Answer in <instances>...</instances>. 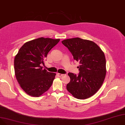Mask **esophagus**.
Masks as SVG:
<instances>
[{
  "label": "esophagus",
  "instance_id": "obj_1",
  "mask_svg": "<svg viewBox=\"0 0 125 125\" xmlns=\"http://www.w3.org/2000/svg\"><path fill=\"white\" fill-rule=\"evenodd\" d=\"M57 75L58 76V77H62V76H63V74H60V73H57Z\"/></svg>",
  "mask_w": 125,
  "mask_h": 125
}]
</instances>
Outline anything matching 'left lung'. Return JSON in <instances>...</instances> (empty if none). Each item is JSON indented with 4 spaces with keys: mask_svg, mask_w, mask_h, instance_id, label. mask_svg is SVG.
I'll return each mask as SVG.
<instances>
[{
    "mask_svg": "<svg viewBox=\"0 0 125 125\" xmlns=\"http://www.w3.org/2000/svg\"><path fill=\"white\" fill-rule=\"evenodd\" d=\"M80 63L78 76L69 73L71 80L67 90L79 99L89 98L96 93L104 80L106 69L104 52L94 42L74 38L62 41Z\"/></svg>",
    "mask_w": 125,
    "mask_h": 125,
    "instance_id": "1",
    "label": "left lung"
}]
</instances>
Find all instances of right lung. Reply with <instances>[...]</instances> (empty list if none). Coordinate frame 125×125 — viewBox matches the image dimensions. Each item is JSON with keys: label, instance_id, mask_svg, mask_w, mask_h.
<instances>
[{"label": "right lung", "instance_id": "right-lung-1", "mask_svg": "<svg viewBox=\"0 0 125 125\" xmlns=\"http://www.w3.org/2000/svg\"><path fill=\"white\" fill-rule=\"evenodd\" d=\"M60 39L41 37L26 42L14 60V73L19 84L28 95L39 97L52 85L56 74L42 69L49 51Z\"/></svg>", "mask_w": 125, "mask_h": 125}]
</instances>
